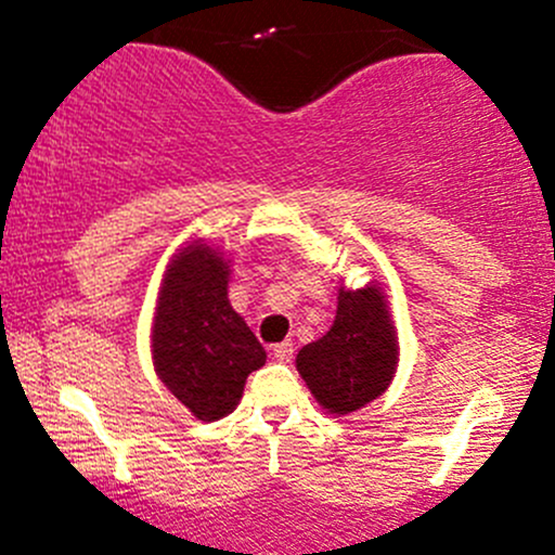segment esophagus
I'll list each match as a JSON object with an SVG mask.
<instances>
[{
	"label": "esophagus",
	"instance_id": "esophagus-1",
	"mask_svg": "<svg viewBox=\"0 0 555 555\" xmlns=\"http://www.w3.org/2000/svg\"><path fill=\"white\" fill-rule=\"evenodd\" d=\"M292 354H295V344L292 341L273 344V358H276L279 362H292Z\"/></svg>",
	"mask_w": 555,
	"mask_h": 555
}]
</instances>
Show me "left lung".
<instances>
[{
    "label": "left lung",
    "mask_w": 555,
    "mask_h": 555,
    "mask_svg": "<svg viewBox=\"0 0 555 555\" xmlns=\"http://www.w3.org/2000/svg\"><path fill=\"white\" fill-rule=\"evenodd\" d=\"M397 334L378 286L341 289L334 326L299 349L297 371L331 415H347L386 391L397 371Z\"/></svg>",
    "instance_id": "obj_1"
}]
</instances>
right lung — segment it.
<instances>
[{
  "label": "right lung",
  "mask_w": 555,
  "mask_h": 555,
  "mask_svg": "<svg viewBox=\"0 0 555 555\" xmlns=\"http://www.w3.org/2000/svg\"><path fill=\"white\" fill-rule=\"evenodd\" d=\"M227 282V260L193 242L171 260L156 308L158 378L206 423L237 406L247 375L266 362V349L229 305Z\"/></svg>",
  "instance_id": "right-lung-1"
}]
</instances>
